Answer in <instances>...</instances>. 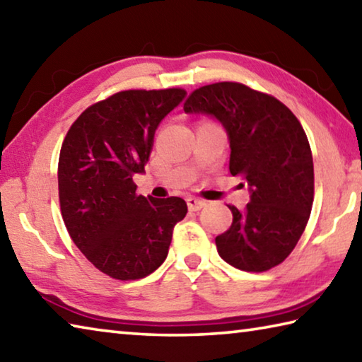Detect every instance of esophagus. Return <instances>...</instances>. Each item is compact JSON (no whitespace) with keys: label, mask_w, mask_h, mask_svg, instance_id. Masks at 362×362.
Segmentation results:
<instances>
[{"label":"esophagus","mask_w":362,"mask_h":362,"mask_svg":"<svg viewBox=\"0 0 362 362\" xmlns=\"http://www.w3.org/2000/svg\"><path fill=\"white\" fill-rule=\"evenodd\" d=\"M187 204L189 211H199L206 206V201L198 199V198H187Z\"/></svg>","instance_id":"esophagus-1"}]
</instances>
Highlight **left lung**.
<instances>
[{"label":"left lung","mask_w":362,"mask_h":362,"mask_svg":"<svg viewBox=\"0 0 362 362\" xmlns=\"http://www.w3.org/2000/svg\"><path fill=\"white\" fill-rule=\"evenodd\" d=\"M183 110L222 122L230 173L250 192L243 212L228 206L233 223L216 238L218 255L254 273L283 263L308 223L315 198L313 156L300 121L276 97L231 81L194 89Z\"/></svg>","instance_id":"1"}]
</instances>
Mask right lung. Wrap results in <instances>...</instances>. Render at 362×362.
Here are the masks:
<instances>
[{"label":"right lung","instance_id":"obj_1","mask_svg":"<svg viewBox=\"0 0 362 362\" xmlns=\"http://www.w3.org/2000/svg\"><path fill=\"white\" fill-rule=\"evenodd\" d=\"M187 90L129 89L84 110L59 156V201L69 235L86 259L119 281L151 274L166 260L173 230L187 216L177 196L137 194L153 137Z\"/></svg>","mask_w":362,"mask_h":362}]
</instances>
